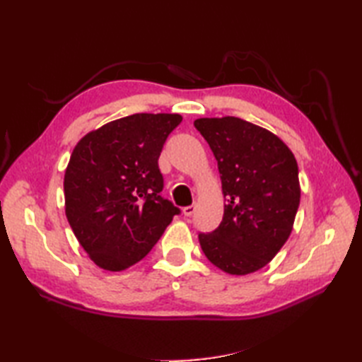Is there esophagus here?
Masks as SVG:
<instances>
[{"label":"esophagus","instance_id":"esophagus-1","mask_svg":"<svg viewBox=\"0 0 362 362\" xmlns=\"http://www.w3.org/2000/svg\"><path fill=\"white\" fill-rule=\"evenodd\" d=\"M194 211H196V206L194 205H188V206H185V209H183V214H185L187 218L193 216Z\"/></svg>","mask_w":362,"mask_h":362}]
</instances>
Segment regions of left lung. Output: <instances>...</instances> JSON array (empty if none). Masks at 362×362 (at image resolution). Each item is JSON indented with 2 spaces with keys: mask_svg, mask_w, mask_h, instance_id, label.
Wrapping results in <instances>:
<instances>
[{
  "mask_svg": "<svg viewBox=\"0 0 362 362\" xmlns=\"http://www.w3.org/2000/svg\"><path fill=\"white\" fill-rule=\"evenodd\" d=\"M194 127L218 161L224 216L199 243L230 275L259 271L288 241L300 204L294 153L267 129L235 117L199 118Z\"/></svg>",
  "mask_w": 362,
  "mask_h": 362,
  "instance_id": "8db88e82",
  "label": "left lung"
}]
</instances>
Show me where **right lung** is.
Instances as JSON below:
<instances>
[{
  "mask_svg": "<svg viewBox=\"0 0 362 362\" xmlns=\"http://www.w3.org/2000/svg\"><path fill=\"white\" fill-rule=\"evenodd\" d=\"M177 113H135L76 144L64 179L65 214L90 259L119 272L143 259L180 210L160 196L158 157Z\"/></svg>",
  "mask_w": 362,
  "mask_h": 362,
  "instance_id": "obj_1",
  "label": "right lung"
}]
</instances>
